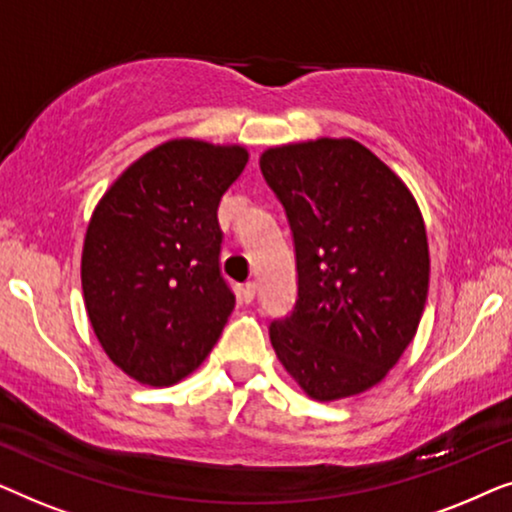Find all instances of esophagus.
Here are the masks:
<instances>
[{
    "instance_id": "esophagus-1",
    "label": "esophagus",
    "mask_w": 512,
    "mask_h": 512,
    "mask_svg": "<svg viewBox=\"0 0 512 512\" xmlns=\"http://www.w3.org/2000/svg\"><path fill=\"white\" fill-rule=\"evenodd\" d=\"M254 298H256V284L247 282L242 286V300H244V303H251Z\"/></svg>"
}]
</instances>
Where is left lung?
<instances>
[{
    "instance_id": "1",
    "label": "left lung",
    "mask_w": 512,
    "mask_h": 512,
    "mask_svg": "<svg viewBox=\"0 0 512 512\" xmlns=\"http://www.w3.org/2000/svg\"><path fill=\"white\" fill-rule=\"evenodd\" d=\"M261 172L286 209L298 300L270 324L298 387L328 403L380 384L415 338L429 242L405 181L352 137L272 146Z\"/></svg>"
}]
</instances>
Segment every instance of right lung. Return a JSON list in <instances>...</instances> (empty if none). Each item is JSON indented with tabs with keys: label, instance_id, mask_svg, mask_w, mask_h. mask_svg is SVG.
I'll return each mask as SVG.
<instances>
[{
	"label": "right lung",
	"instance_id": "1",
	"mask_svg": "<svg viewBox=\"0 0 512 512\" xmlns=\"http://www.w3.org/2000/svg\"><path fill=\"white\" fill-rule=\"evenodd\" d=\"M249 160L242 144L170 139L137 158L90 216L81 286L104 354L149 387L191 375L235 296L219 270L216 212Z\"/></svg>",
	"mask_w": 512,
	"mask_h": 512
}]
</instances>
